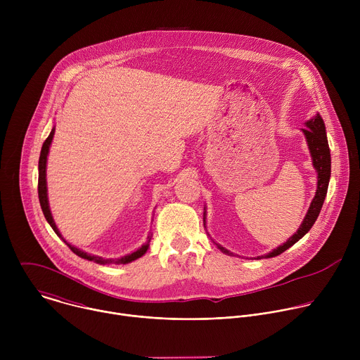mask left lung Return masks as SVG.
I'll return each mask as SVG.
<instances>
[{"label": "left lung", "mask_w": 360, "mask_h": 360, "mask_svg": "<svg viewBox=\"0 0 360 360\" xmlns=\"http://www.w3.org/2000/svg\"><path fill=\"white\" fill-rule=\"evenodd\" d=\"M304 125H306V128H303L302 132L304 134L307 148H309L311 157H312L314 167L318 172V189H316L315 198L311 202V207H309V210H307L306 217H304L303 222L300 224L299 229L283 245L278 246L276 249H274L272 252L265 255V258H274V256L281 255L282 252L289 249L300 238H303L307 232H309V229L314 226L315 221L318 219V217L321 214L323 200H325L326 193H328V185H329V179H330V149H329V143H328V138H326L325 122L321 118V115L316 114V117H314L309 121H306ZM203 222H205V212H203ZM218 248L224 253L232 255L228 249L222 248L221 245H218ZM261 258H264V256H259V259Z\"/></svg>", "instance_id": "8db88e82"}]
</instances>
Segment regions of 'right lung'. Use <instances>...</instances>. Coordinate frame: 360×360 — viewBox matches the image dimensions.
Segmentation results:
<instances>
[{
	"label": "right lung",
	"mask_w": 360,
	"mask_h": 360,
	"mask_svg": "<svg viewBox=\"0 0 360 360\" xmlns=\"http://www.w3.org/2000/svg\"><path fill=\"white\" fill-rule=\"evenodd\" d=\"M54 132H56V128L51 129L48 138L45 139V142H44V145H42V148H41V155H39V162H38V198H39L41 210H42V212H44V217H45L46 222L51 225V228L54 229V232L70 246V249H71L75 255H78L79 258H82V259L92 261V262H96V264H99V265H108V264H118V265L121 264V265H125V264H129V262H132V261L141 258V256L145 255V252H146L148 248H149V242H150V236H152V235H148L146 243L142 245L139 249H136L135 252H132V253H129V255H125V256H122V258H118V259H104V258H101V256L86 253V252H84V250H81V249H78V248L70 245V243L63 238V235L60 233V231H58V228H57V225H56V222H54V219H53V215H51V211H49L48 195H46V179H45V176H46V172H45V171H46V157H48V152H49V145H51V142H53V138H54Z\"/></svg>",
	"instance_id": "right-lung-1"
}]
</instances>
